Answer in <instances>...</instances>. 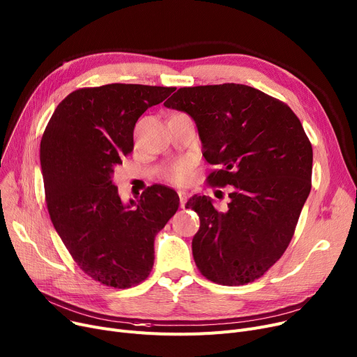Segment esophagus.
<instances>
[{"mask_svg": "<svg viewBox=\"0 0 357 357\" xmlns=\"http://www.w3.org/2000/svg\"><path fill=\"white\" fill-rule=\"evenodd\" d=\"M188 194L183 192V191H179V201H181V208H185L186 205V201H188Z\"/></svg>", "mask_w": 357, "mask_h": 357, "instance_id": "obj_1", "label": "esophagus"}]
</instances>
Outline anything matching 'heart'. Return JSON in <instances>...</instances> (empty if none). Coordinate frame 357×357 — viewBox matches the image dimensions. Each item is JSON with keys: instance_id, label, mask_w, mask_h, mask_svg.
Instances as JSON below:
<instances>
[{"instance_id": "b5f03b06", "label": "heart", "mask_w": 357, "mask_h": 357, "mask_svg": "<svg viewBox=\"0 0 357 357\" xmlns=\"http://www.w3.org/2000/svg\"><path fill=\"white\" fill-rule=\"evenodd\" d=\"M162 179L172 185H185L192 178V163L190 160H176L162 171Z\"/></svg>"}]
</instances>
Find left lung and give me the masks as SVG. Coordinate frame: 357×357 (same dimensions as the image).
Returning a JSON list of instances; mask_svg holds the SVG:
<instances>
[{"label":"left lung","mask_w":357,"mask_h":357,"mask_svg":"<svg viewBox=\"0 0 357 357\" xmlns=\"http://www.w3.org/2000/svg\"><path fill=\"white\" fill-rule=\"evenodd\" d=\"M165 107L195 120L207 182L233 186L227 211L210 198L186 207L199 217L192 238L198 271L218 285H246L282 257L311 191L312 146L295 112L241 84L179 88Z\"/></svg>","instance_id":"1"}]
</instances>
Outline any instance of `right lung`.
<instances>
[{
    "label": "right lung",
    "mask_w": 357,
    "mask_h": 357,
    "mask_svg": "<svg viewBox=\"0 0 357 357\" xmlns=\"http://www.w3.org/2000/svg\"><path fill=\"white\" fill-rule=\"evenodd\" d=\"M174 86L109 84L79 88L59 102L40 142L45 198L53 227L79 269L126 289L150 275L155 237L179 207L178 194L147 186L121 202L114 169L133 152L139 117Z\"/></svg>",
    "instance_id": "add662e5"
}]
</instances>
